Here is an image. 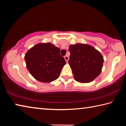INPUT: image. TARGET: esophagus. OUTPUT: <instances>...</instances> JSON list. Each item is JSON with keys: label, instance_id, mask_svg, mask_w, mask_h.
<instances>
[{"label": "esophagus", "instance_id": "esophagus-1", "mask_svg": "<svg viewBox=\"0 0 126 126\" xmlns=\"http://www.w3.org/2000/svg\"><path fill=\"white\" fill-rule=\"evenodd\" d=\"M64 59H65V61H66V62L68 63V60H69V57H68L67 55H65V56H64Z\"/></svg>", "mask_w": 126, "mask_h": 126}]
</instances>
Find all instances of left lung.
Masks as SVG:
<instances>
[{"label":"left lung","instance_id":"left-lung-1","mask_svg":"<svg viewBox=\"0 0 126 126\" xmlns=\"http://www.w3.org/2000/svg\"><path fill=\"white\" fill-rule=\"evenodd\" d=\"M71 53L68 63L75 80L86 83L95 79L102 72L103 57L98 50L87 44L69 46Z\"/></svg>","mask_w":126,"mask_h":126}]
</instances>
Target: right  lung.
<instances>
[{"mask_svg":"<svg viewBox=\"0 0 126 126\" xmlns=\"http://www.w3.org/2000/svg\"><path fill=\"white\" fill-rule=\"evenodd\" d=\"M24 59L29 73L43 83L57 79L66 63L60 54V49L51 43L35 44L25 53Z\"/></svg>","mask_w":126,"mask_h":126,"instance_id":"right-lung-1","label":"right lung"}]
</instances>
